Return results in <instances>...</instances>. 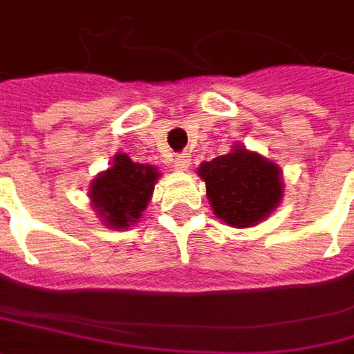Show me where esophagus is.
I'll return each mask as SVG.
<instances>
[{
    "mask_svg": "<svg viewBox=\"0 0 354 354\" xmlns=\"http://www.w3.org/2000/svg\"><path fill=\"white\" fill-rule=\"evenodd\" d=\"M189 165H191V156H189V153H179V156H175V160H173V169H175V171H187Z\"/></svg>",
    "mask_w": 354,
    "mask_h": 354,
    "instance_id": "obj_1",
    "label": "esophagus"
}]
</instances>
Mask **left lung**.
<instances>
[{"label":"left lung","mask_w":354,"mask_h":354,"mask_svg":"<svg viewBox=\"0 0 354 354\" xmlns=\"http://www.w3.org/2000/svg\"><path fill=\"white\" fill-rule=\"evenodd\" d=\"M198 177L214 216L231 227H254L283 201L281 167L237 142L231 152L201 163Z\"/></svg>","instance_id":"8db88e82"}]
</instances>
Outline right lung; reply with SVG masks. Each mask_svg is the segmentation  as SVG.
Returning <instances> with one entry per match:
<instances>
[{
  "instance_id": "obj_1",
  "label": "right lung",
  "mask_w": 354,
  "mask_h": 354,
  "mask_svg": "<svg viewBox=\"0 0 354 354\" xmlns=\"http://www.w3.org/2000/svg\"><path fill=\"white\" fill-rule=\"evenodd\" d=\"M160 177L158 167L133 162L127 153H117L106 171L98 173L90 183L92 209L106 227H133L152 201Z\"/></svg>"
}]
</instances>
